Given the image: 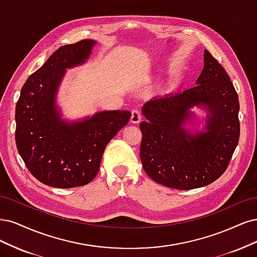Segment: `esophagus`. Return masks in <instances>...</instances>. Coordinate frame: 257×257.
<instances>
[{
    "label": "esophagus",
    "instance_id": "34e87169",
    "mask_svg": "<svg viewBox=\"0 0 257 257\" xmlns=\"http://www.w3.org/2000/svg\"><path fill=\"white\" fill-rule=\"evenodd\" d=\"M142 119V115H141L139 110H132L131 112V122L132 123H139Z\"/></svg>",
    "mask_w": 257,
    "mask_h": 257
}]
</instances>
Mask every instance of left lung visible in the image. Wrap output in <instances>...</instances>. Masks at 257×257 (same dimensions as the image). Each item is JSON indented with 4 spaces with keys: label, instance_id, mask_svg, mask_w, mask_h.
<instances>
[{
    "label": "left lung",
    "instance_id": "left-lung-1",
    "mask_svg": "<svg viewBox=\"0 0 257 257\" xmlns=\"http://www.w3.org/2000/svg\"><path fill=\"white\" fill-rule=\"evenodd\" d=\"M194 87L156 97L142 112L146 121L140 156L144 171L162 186L191 190L217 180L228 167L240 136L239 100L223 66L209 51ZM193 105L209 107L207 133L191 135L182 126Z\"/></svg>",
    "mask_w": 257,
    "mask_h": 257
}]
</instances>
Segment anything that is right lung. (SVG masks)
<instances>
[{"instance_id":"obj_1","label":"right lung","mask_w":257,"mask_h":257,"mask_svg":"<svg viewBox=\"0 0 257 257\" xmlns=\"http://www.w3.org/2000/svg\"><path fill=\"white\" fill-rule=\"evenodd\" d=\"M95 44L65 45L23 84L16 105V144L24 164L40 183L54 188L89 184L107 143L129 122V111H104L76 123L60 120L54 96L65 68L83 63Z\"/></svg>"}]
</instances>
